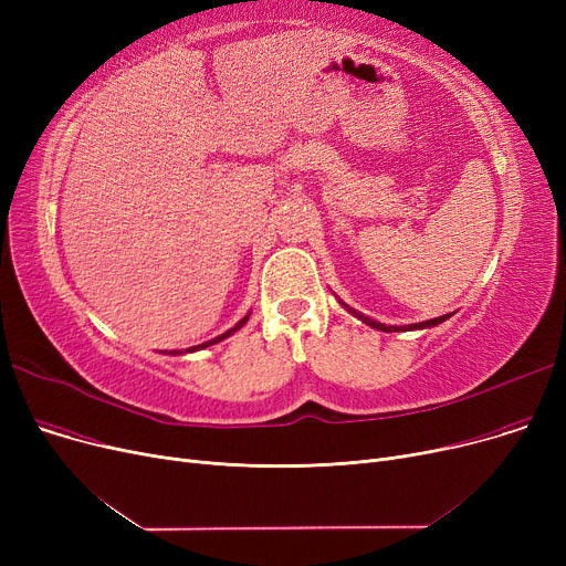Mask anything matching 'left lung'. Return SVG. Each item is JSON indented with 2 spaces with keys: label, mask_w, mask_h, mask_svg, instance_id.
Instances as JSON below:
<instances>
[{
  "label": "left lung",
  "mask_w": 566,
  "mask_h": 566,
  "mask_svg": "<svg viewBox=\"0 0 566 566\" xmlns=\"http://www.w3.org/2000/svg\"><path fill=\"white\" fill-rule=\"evenodd\" d=\"M339 305L348 312V314H353L355 318H360L363 323H367V325H371V328H376V331H382V333H408V331H424V328H433V325H438V323H442V321H448L452 314H444V316H438V318H431V321H422V323H410V325H385V323H380V321H374V318H369V316H365L363 312H355L353 307H348L346 303H342L339 301Z\"/></svg>",
  "instance_id": "8db88e82"
}]
</instances>
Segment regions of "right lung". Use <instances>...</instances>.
Returning a JSON list of instances; mask_svg holds the SVG:
<instances>
[{
  "label": "right lung",
  "instance_id": "obj_1",
  "mask_svg": "<svg viewBox=\"0 0 566 566\" xmlns=\"http://www.w3.org/2000/svg\"><path fill=\"white\" fill-rule=\"evenodd\" d=\"M248 318H250V314H245L241 321H238L233 328H229L227 333H222V335H218L216 339H208V342H203V344H199V346H192V348H186V350H169V355H184V353H195V350H201V348H208V346H213V344H218V342H222V339H227V337H231L235 331H241L243 325L248 323Z\"/></svg>",
  "mask_w": 566,
  "mask_h": 566
}]
</instances>
